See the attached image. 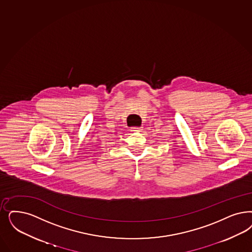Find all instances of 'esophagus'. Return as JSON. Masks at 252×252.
<instances>
[{
	"instance_id": "esophagus-1",
	"label": "esophagus",
	"mask_w": 252,
	"mask_h": 252,
	"mask_svg": "<svg viewBox=\"0 0 252 252\" xmlns=\"http://www.w3.org/2000/svg\"><path fill=\"white\" fill-rule=\"evenodd\" d=\"M142 130V127L141 126H134L131 128V131L133 132H139V131Z\"/></svg>"
}]
</instances>
